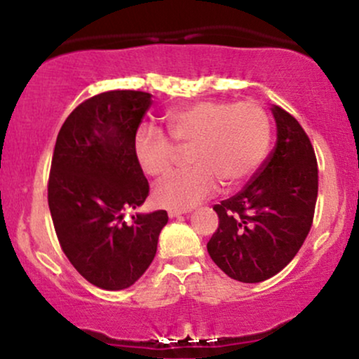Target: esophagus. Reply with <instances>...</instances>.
<instances>
[{
	"instance_id": "esophagus-1",
	"label": "esophagus",
	"mask_w": 359,
	"mask_h": 359,
	"mask_svg": "<svg viewBox=\"0 0 359 359\" xmlns=\"http://www.w3.org/2000/svg\"><path fill=\"white\" fill-rule=\"evenodd\" d=\"M187 212V209H168V216L170 217H177V216H182V214Z\"/></svg>"
}]
</instances>
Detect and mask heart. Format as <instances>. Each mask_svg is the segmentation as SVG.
I'll return each mask as SVG.
<instances>
[{
    "instance_id": "obj_1",
    "label": "heart",
    "mask_w": 359,
    "mask_h": 359,
    "mask_svg": "<svg viewBox=\"0 0 359 359\" xmlns=\"http://www.w3.org/2000/svg\"><path fill=\"white\" fill-rule=\"evenodd\" d=\"M170 138L155 126L140 128L135 155L147 175L163 179L174 170L179 148H189L192 168L155 189L162 208L189 209L224 185L240 184L257 170L270 145V118L257 101L205 100L168 111Z\"/></svg>"
}]
</instances>
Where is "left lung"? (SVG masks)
Instances as JSON below:
<instances>
[{
  "mask_svg": "<svg viewBox=\"0 0 359 359\" xmlns=\"http://www.w3.org/2000/svg\"><path fill=\"white\" fill-rule=\"evenodd\" d=\"M277 145L236 196L214 205L219 226L208 253L228 277L258 283L283 270L314 221L319 170L311 140L285 109L271 108Z\"/></svg>",
  "mask_w": 359,
  "mask_h": 359,
  "instance_id": "obj_1",
  "label": "left lung"
}]
</instances>
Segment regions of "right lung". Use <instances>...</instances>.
Instances as JSON below:
<instances>
[{"label":"right lung","instance_id":"1","mask_svg":"<svg viewBox=\"0 0 359 359\" xmlns=\"http://www.w3.org/2000/svg\"><path fill=\"white\" fill-rule=\"evenodd\" d=\"M143 90H108L82 101L57 135L48 208L60 248L93 285L123 290L145 273L167 211L125 212L145 203L135 137L151 106Z\"/></svg>","mask_w":359,"mask_h":359}]
</instances>
